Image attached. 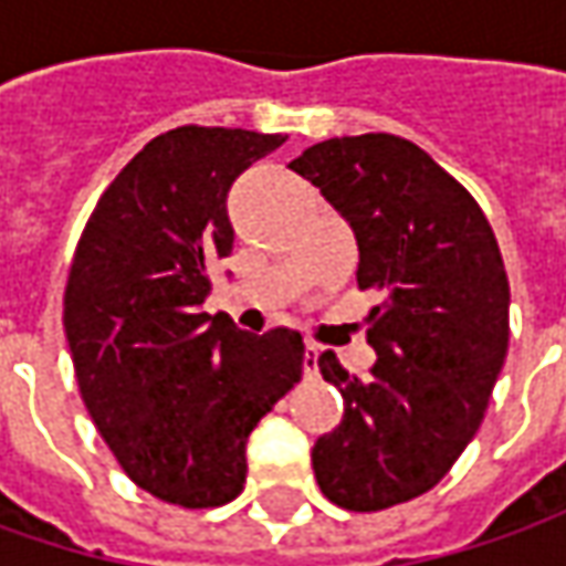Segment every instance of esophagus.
Returning <instances> with one entry per match:
<instances>
[{"label": "esophagus", "instance_id": "34e87169", "mask_svg": "<svg viewBox=\"0 0 566 566\" xmlns=\"http://www.w3.org/2000/svg\"><path fill=\"white\" fill-rule=\"evenodd\" d=\"M317 353H321V349H317L315 343H308V346H305V359H302V371H305L308 378H312V375H317Z\"/></svg>", "mask_w": 566, "mask_h": 566}]
</instances>
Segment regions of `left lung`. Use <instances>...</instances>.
<instances>
[{"instance_id": "obj_1", "label": "left lung", "mask_w": 566, "mask_h": 566, "mask_svg": "<svg viewBox=\"0 0 566 566\" xmlns=\"http://www.w3.org/2000/svg\"><path fill=\"white\" fill-rule=\"evenodd\" d=\"M290 169L349 220L359 290L378 295L368 378L317 356L343 419L315 441V479L343 511H387L434 489L482 424L511 343L504 258L475 198L406 138H331Z\"/></svg>"}]
</instances>
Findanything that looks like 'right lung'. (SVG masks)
Wrapping results in <instances>:
<instances>
[{"label": "right lung", "mask_w": 566, "mask_h": 566, "mask_svg": "<svg viewBox=\"0 0 566 566\" xmlns=\"http://www.w3.org/2000/svg\"><path fill=\"white\" fill-rule=\"evenodd\" d=\"M283 135L179 125L99 195L62 298L81 400L125 475L188 511L245 485V444L295 380L305 343L207 315L210 268L232 251L227 191Z\"/></svg>", "instance_id": "obj_1"}]
</instances>
